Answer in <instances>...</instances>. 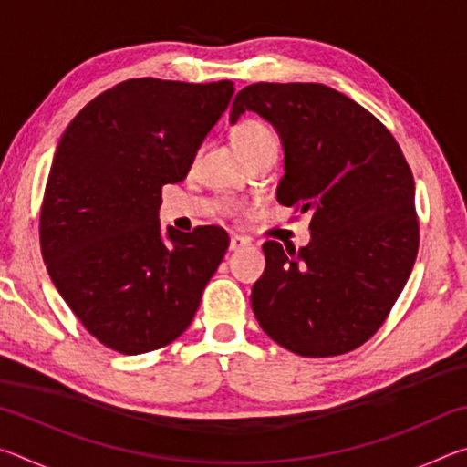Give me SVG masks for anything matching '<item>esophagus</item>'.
<instances>
[{"mask_svg":"<svg viewBox=\"0 0 467 467\" xmlns=\"http://www.w3.org/2000/svg\"><path fill=\"white\" fill-rule=\"evenodd\" d=\"M247 244H249V241L244 239V236L233 234V236H231V244H228V249H231V251H239V249H243V247H247Z\"/></svg>","mask_w":467,"mask_h":467,"instance_id":"obj_1","label":"esophagus"}]
</instances>
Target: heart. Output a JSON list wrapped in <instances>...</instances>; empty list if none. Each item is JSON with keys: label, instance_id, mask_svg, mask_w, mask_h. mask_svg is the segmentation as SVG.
I'll list each match as a JSON object with an SVG mask.
<instances>
[{"label": "heart", "instance_id": "heart-1", "mask_svg": "<svg viewBox=\"0 0 467 467\" xmlns=\"http://www.w3.org/2000/svg\"><path fill=\"white\" fill-rule=\"evenodd\" d=\"M231 138L234 150L241 154L244 162L251 161L253 156L278 152V136H275L274 128L264 119H255V117L236 123Z\"/></svg>", "mask_w": 467, "mask_h": 467}]
</instances>
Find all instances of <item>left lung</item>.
<instances>
[{
  "instance_id": "obj_1",
  "label": "left lung",
  "mask_w": 467,
  "mask_h": 467,
  "mask_svg": "<svg viewBox=\"0 0 467 467\" xmlns=\"http://www.w3.org/2000/svg\"><path fill=\"white\" fill-rule=\"evenodd\" d=\"M244 110L282 140L278 202L311 216L303 249L264 243L265 270L251 292L259 326L309 358L346 354L383 326L418 253L414 177L389 130L323 84L244 86Z\"/></svg>"
}]
</instances>
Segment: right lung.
I'll list each match as a JSON object with an SVG mask.
<instances>
[{
	"mask_svg": "<svg viewBox=\"0 0 467 467\" xmlns=\"http://www.w3.org/2000/svg\"><path fill=\"white\" fill-rule=\"evenodd\" d=\"M234 94L231 80L133 78L92 99L55 150L41 253L55 288L110 350L144 354L189 327L228 249L218 226L158 223L162 185L187 177Z\"/></svg>",
	"mask_w": 467,
	"mask_h": 467,
	"instance_id": "obj_1",
	"label": "right lung"
}]
</instances>
